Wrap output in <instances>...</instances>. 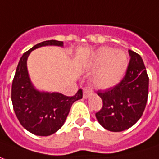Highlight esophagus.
I'll return each instance as SVG.
<instances>
[{"mask_svg":"<svg viewBox=\"0 0 159 159\" xmlns=\"http://www.w3.org/2000/svg\"><path fill=\"white\" fill-rule=\"evenodd\" d=\"M83 92H84V94H83L84 98H88L91 94H93V91L90 88H88V87H84Z\"/></svg>","mask_w":159,"mask_h":159,"instance_id":"obj_1","label":"esophagus"}]
</instances>
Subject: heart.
Returning a JSON list of instances; mask_svg holds the SVG:
<instances>
[{
    "instance_id": "heart-1",
    "label": "heart",
    "mask_w": 159,
    "mask_h": 159,
    "mask_svg": "<svg viewBox=\"0 0 159 159\" xmlns=\"http://www.w3.org/2000/svg\"><path fill=\"white\" fill-rule=\"evenodd\" d=\"M128 60L122 51H115L109 47H102L90 61V66L96 68L92 82L96 87L109 88L120 82L126 70Z\"/></svg>"
}]
</instances>
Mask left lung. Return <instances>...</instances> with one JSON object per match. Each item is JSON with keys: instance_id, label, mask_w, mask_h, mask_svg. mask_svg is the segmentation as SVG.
<instances>
[{"instance_id": "8db88e82", "label": "left lung", "mask_w": 159, "mask_h": 159, "mask_svg": "<svg viewBox=\"0 0 159 159\" xmlns=\"http://www.w3.org/2000/svg\"><path fill=\"white\" fill-rule=\"evenodd\" d=\"M130 61L122 81L97 94L103 107L95 114L99 124L107 130L121 132L140 119L148 96L149 78L141 56L129 50Z\"/></svg>"}]
</instances>
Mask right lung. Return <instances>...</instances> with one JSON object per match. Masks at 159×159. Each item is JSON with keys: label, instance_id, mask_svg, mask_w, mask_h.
<instances>
[{"label": "right lung", "instance_id": "1", "mask_svg": "<svg viewBox=\"0 0 159 159\" xmlns=\"http://www.w3.org/2000/svg\"><path fill=\"white\" fill-rule=\"evenodd\" d=\"M47 45L63 47L64 43L56 40L44 41L24 52L11 84V102L19 122L26 130L41 137L58 131L65 124L72 105L83 97L82 89L74 96H66L60 93L40 92L34 88L29 77L27 59L32 51Z\"/></svg>", "mask_w": 159, "mask_h": 159}]
</instances>
